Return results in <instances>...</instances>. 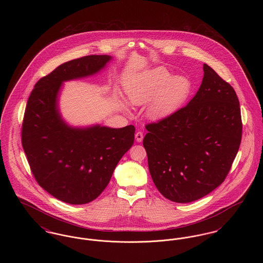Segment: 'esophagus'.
Segmentation results:
<instances>
[{
	"mask_svg": "<svg viewBox=\"0 0 263 263\" xmlns=\"http://www.w3.org/2000/svg\"><path fill=\"white\" fill-rule=\"evenodd\" d=\"M135 138H136V141L137 142H142L143 141V138H144V135H143V132H141V131H138L137 133L135 134Z\"/></svg>",
	"mask_w": 263,
	"mask_h": 263,
	"instance_id": "34e87169",
	"label": "esophagus"
}]
</instances>
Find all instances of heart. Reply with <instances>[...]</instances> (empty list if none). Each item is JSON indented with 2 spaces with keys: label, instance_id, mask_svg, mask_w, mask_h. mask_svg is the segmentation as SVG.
<instances>
[{
  "label": "heart",
  "instance_id": "b5f03b06",
  "mask_svg": "<svg viewBox=\"0 0 263 263\" xmlns=\"http://www.w3.org/2000/svg\"><path fill=\"white\" fill-rule=\"evenodd\" d=\"M126 98L131 104L141 105L149 100L148 113L160 118L176 110L188 98L191 83L185 77L175 76L163 67L145 71L126 82Z\"/></svg>",
  "mask_w": 263,
  "mask_h": 263
}]
</instances>
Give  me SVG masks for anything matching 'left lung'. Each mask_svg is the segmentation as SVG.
Listing matches in <instances>:
<instances>
[{
    "mask_svg": "<svg viewBox=\"0 0 263 263\" xmlns=\"http://www.w3.org/2000/svg\"><path fill=\"white\" fill-rule=\"evenodd\" d=\"M203 71L187 105L147 124L143 140L156 187L177 203L198 200L222 184L241 141L235 89L207 64Z\"/></svg>",
    "mask_w": 263,
    "mask_h": 263,
    "instance_id": "obj_1",
    "label": "left lung"
}]
</instances>
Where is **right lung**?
<instances>
[{
  "instance_id": "add662e5",
  "label": "right lung",
  "mask_w": 263,
  "mask_h": 263,
  "mask_svg": "<svg viewBox=\"0 0 263 263\" xmlns=\"http://www.w3.org/2000/svg\"><path fill=\"white\" fill-rule=\"evenodd\" d=\"M110 59L89 55L64 63L38 81L26 103L22 144L31 173L41 187L69 204H86L99 197L134 143L133 125L72 128L58 111L63 82L93 75Z\"/></svg>"
}]
</instances>
